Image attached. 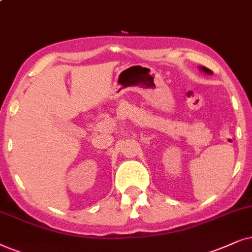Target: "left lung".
Wrapping results in <instances>:
<instances>
[{
    "mask_svg": "<svg viewBox=\"0 0 252 252\" xmlns=\"http://www.w3.org/2000/svg\"><path fill=\"white\" fill-rule=\"evenodd\" d=\"M199 69H200V71H203V72H205V73H207V75H212V71H211L210 69H207V68H205V66H199Z\"/></svg>",
    "mask_w": 252,
    "mask_h": 252,
    "instance_id": "1",
    "label": "left lung"
}]
</instances>
